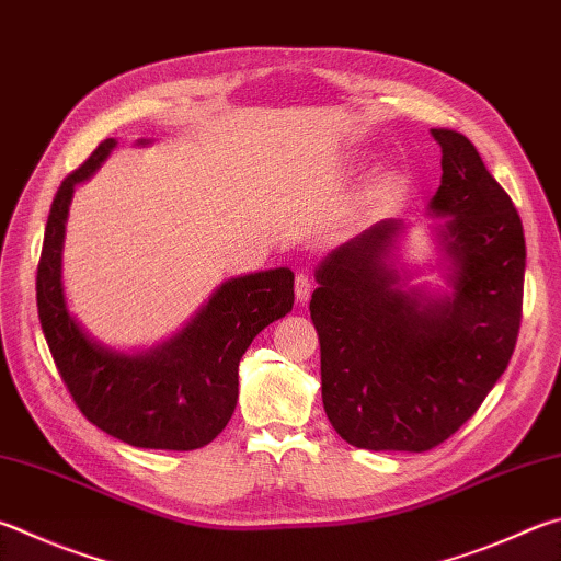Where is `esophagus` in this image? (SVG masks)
Here are the masks:
<instances>
[{
	"label": "esophagus",
	"mask_w": 561,
	"mask_h": 561,
	"mask_svg": "<svg viewBox=\"0 0 561 561\" xmlns=\"http://www.w3.org/2000/svg\"><path fill=\"white\" fill-rule=\"evenodd\" d=\"M311 291H313V277H311V274H309L307 270H301V272L297 274V279H294V294H297V301H299V304L309 301Z\"/></svg>",
	"instance_id": "obj_1"
}]
</instances>
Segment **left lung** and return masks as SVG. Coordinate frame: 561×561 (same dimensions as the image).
Wrapping results in <instances>:
<instances>
[{
  "mask_svg": "<svg viewBox=\"0 0 561 561\" xmlns=\"http://www.w3.org/2000/svg\"><path fill=\"white\" fill-rule=\"evenodd\" d=\"M442 147L432 210L449 216L454 299L394 289L385 267L397 222L385 220L321 262L311 321L321 397L333 430L358 449L430 451L471 420L505 373L523 319V220L481 154L454 129ZM426 300V305L421 301Z\"/></svg>",
  "mask_w": 561,
  "mask_h": 561,
  "instance_id": "1",
  "label": "left lung"
}]
</instances>
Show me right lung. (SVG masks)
<instances>
[{
	"label": "right lung",
	"instance_id": "add662e5",
	"mask_svg": "<svg viewBox=\"0 0 561 561\" xmlns=\"http://www.w3.org/2000/svg\"><path fill=\"white\" fill-rule=\"evenodd\" d=\"M115 139L100 141L50 203L36 270V307L48 351L78 410L98 430L141 449H201L226 430L238 402V365L254 335L291 311L287 267L248 274L216 291L176 339L147 355H119L88 339L60 287L68 203L78 181L103 164Z\"/></svg>",
	"mask_w": 561,
	"mask_h": 561
}]
</instances>
